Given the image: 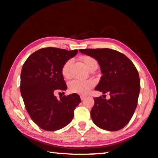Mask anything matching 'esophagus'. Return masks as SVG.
Returning a JSON list of instances; mask_svg holds the SVG:
<instances>
[{
  "instance_id": "1",
  "label": "esophagus",
  "mask_w": 158,
  "mask_h": 158,
  "mask_svg": "<svg viewBox=\"0 0 158 158\" xmlns=\"http://www.w3.org/2000/svg\"><path fill=\"white\" fill-rule=\"evenodd\" d=\"M80 98H81V101H84V100L86 98V96H80Z\"/></svg>"
}]
</instances>
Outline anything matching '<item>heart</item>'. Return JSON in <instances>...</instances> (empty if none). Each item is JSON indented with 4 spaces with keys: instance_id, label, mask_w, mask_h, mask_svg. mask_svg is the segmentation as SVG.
<instances>
[{
    "instance_id": "b5f03b06",
    "label": "heart",
    "mask_w": 158,
    "mask_h": 158,
    "mask_svg": "<svg viewBox=\"0 0 158 158\" xmlns=\"http://www.w3.org/2000/svg\"><path fill=\"white\" fill-rule=\"evenodd\" d=\"M81 60L89 69L94 65L97 64L96 60L90 56H84L81 57ZM72 63V60L69 59L64 62L62 67V74L64 78L68 79L70 77L69 67ZM95 85V81L92 79L87 80H72L69 83V91L72 94H77L79 95H86L88 94Z\"/></svg>"
}]
</instances>
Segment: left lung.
<instances>
[{"label":"left lung","mask_w":158,"mask_h":158,"mask_svg":"<svg viewBox=\"0 0 158 158\" xmlns=\"http://www.w3.org/2000/svg\"><path fill=\"white\" fill-rule=\"evenodd\" d=\"M79 51L96 59L101 67L102 75L95 90L110 96L108 100L95 98L91 111L93 122L101 129L118 131L129 123L136 108L141 88L139 72L128 57L114 50L89 48Z\"/></svg>","instance_id":"8db88e82"}]
</instances>
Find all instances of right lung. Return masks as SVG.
<instances>
[{"mask_svg": "<svg viewBox=\"0 0 158 158\" xmlns=\"http://www.w3.org/2000/svg\"><path fill=\"white\" fill-rule=\"evenodd\" d=\"M78 51L44 48L32 53L23 64L20 76V92L31 119L42 129L53 131L63 128L74 117V110L81 102L77 94L60 97L57 90L65 91L62 74L64 62Z\"/></svg>", "mask_w": 158, "mask_h": 158, "instance_id": "obj_1", "label": "right lung"}]
</instances>
